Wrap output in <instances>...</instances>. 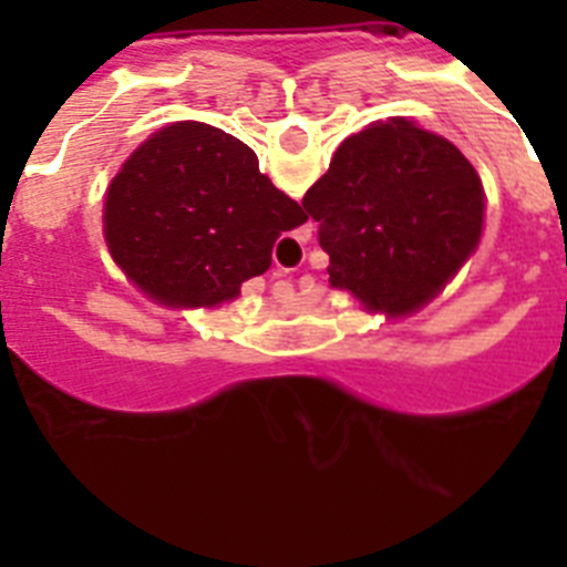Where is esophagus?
<instances>
[{
  "mask_svg": "<svg viewBox=\"0 0 567 567\" xmlns=\"http://www.w3.org/2000/svg\"><path fill=\"white\" fill-rule=\"evenodd\" d=\"M272 278H284V269H275ZM272 295H275V298H278V300H289V298H292V295H295V289H292V284H289V280H275Z\"/></svg>",
  "mask_w": 567,
  "mask_h": 567,
  "instance_id": "obj_1",
  "label": "esophagus"
}]
</instances>
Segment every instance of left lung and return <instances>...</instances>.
<instances>
[{"instance_id":"obj_1","label":"left lung","mask_w":567,"mask_h":567,"mask_svg":"<svg viewBox=\"0 0 567 567\" xmlns=\"http://www.w3.org/2000/svg\"><path fill=\"white\" fill-rule=\"evenodd\" d=\"M483 182L449 138L405 118L349 135L303 195L329 284L369 312L409 315L457 275L483 235Z\"/></svg>"}]
</instances>
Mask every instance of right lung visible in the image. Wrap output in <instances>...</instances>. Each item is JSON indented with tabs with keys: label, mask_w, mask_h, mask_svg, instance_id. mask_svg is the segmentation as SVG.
<instances>
[{
	"label": "right lung",
	"mask_w": 567,
	"mask_h": 567,
	"mask_svg": "<svg viewBox=\"0 0 567 567\" xmlns=\"http://www.w3.org/2000/svg\"><path fill=\"white\" fill-rule=\"evenodd\" d=\"M307 213L260 175L235 135L178 122L150 135L110 182L104 240L135 287L167 307H218L272 264Z\"/></svg>",
	"instance_id": "add662e5"
}]
</instances>
